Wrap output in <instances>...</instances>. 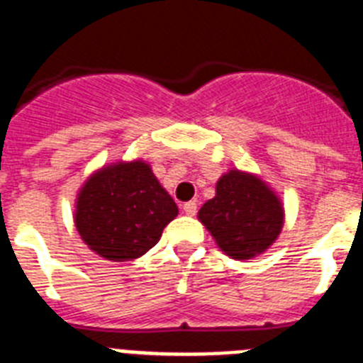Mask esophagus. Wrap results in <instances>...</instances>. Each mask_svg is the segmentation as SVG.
I'll return each mask as SVG.
<instances>
[{
  "mask_svg": "<svg viewBox=\"0 0 363 363\" xmlns=\"http://www.w3.org/2000/svg\"><path fill=\"white\" fill-rule=\"evenodd\" d=\"M182 210H184L186 216H195V213H197V204H195L194 201H190V203H184L182 204Z\"/></svg>",
  "mask_w": 363,
  "mask_h": 363,
  "instance_id": "esophagus-1",
  "label": "esophagus"
}]
</instances>
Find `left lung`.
I'll return each instance as SVG.
<instances>
[{
  "label": "left lung",
  "instance_id": "1",
  "mask_svg": "<svg viewBox=\"0 0 363 363\" xmlns=\"http://www.w3.org/2000/svg\"><path fill=\"white\" fill-rule=\"evenodd\" d=\"M199 220L226 256L252 259L281 232L283 206L256 175L230 169L217 181L216 197L199 210Z\"/></svg>",
  "mask_w": 363,
  "mask_h": 363
}]
</instances>
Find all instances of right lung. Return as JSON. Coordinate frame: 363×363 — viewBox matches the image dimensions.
I'll return each mask as SVG.
<instances>
[{
    "mask_svg": "<svg viewBox=\"0 0 363 363\" xmlns=\"http://www.w3.org/2000/svg\"><path fill=\"white\" fill-rule=\"evenodd\" d=\"M179 208L143 160L118 162L93 173L77 199L78 234L109 261L144 256L159 242Z\"/></svg>",
    "mask_w": 363,
    "mask_h": 363,
    "instance_id": "obj_1",
    "label": "right lung"
}]
</instances>
